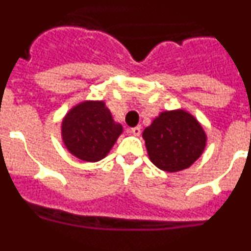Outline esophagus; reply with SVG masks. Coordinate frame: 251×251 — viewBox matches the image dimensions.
<instances>
[{"label":"esophagus","instance_id":"34e87169","mask_svg":"<svg viewBox=\"0 0 251 251\" xmlns=\"http://www.w3.org/2000/svg\"><path fill=\"white\" fill-rule=\"evenodd\" d=\"M141 132H142L141 126H137V127H134V128H130V133H132L133 136H139V134H141Z\"/></svg>","mask_w":251,"mask_h":251}]
</instances>
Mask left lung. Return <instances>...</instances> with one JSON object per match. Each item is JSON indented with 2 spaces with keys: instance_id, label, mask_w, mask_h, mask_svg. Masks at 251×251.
I'll return each instance as SVG.
<instances>
[{
  "instance_id": "8db88e82",
  "label": "left lung",
  "mask_w": 251,
  "mask_h": 251,
  "mask_svg": "<svg viewBox=\"0 0 251 251\" xmlns=\"http://www.w3.org/2000/svg\"><path fill=\"white\" fill-rule=\"evenodd\" d=\"M142 136L151 162L167 172L188 168L206 147L201 124L182 109L161 113Z\"/></svg>"
}]
</instances>
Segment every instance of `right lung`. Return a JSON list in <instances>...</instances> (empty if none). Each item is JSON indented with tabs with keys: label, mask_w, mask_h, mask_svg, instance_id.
Returning <instances> with one entry per match:
<instances>
[{
	"label": "right lung",
	"mask_w": 251,
	"mask_h": 251,
	"mask_svg": "<svg viewBox=\"0 0 251 251\" xmlns=\"http://www.w3.org/2000/svg\"><path fill=\"white\" fill-rule=\"evenodd\" d=\"M123 127L115 123L104 101H83L74 106L61 124L68 151L85 162H98L109 153Z\"/></svg>",
	"instance_id": "obj_1"
}]
</instances>
